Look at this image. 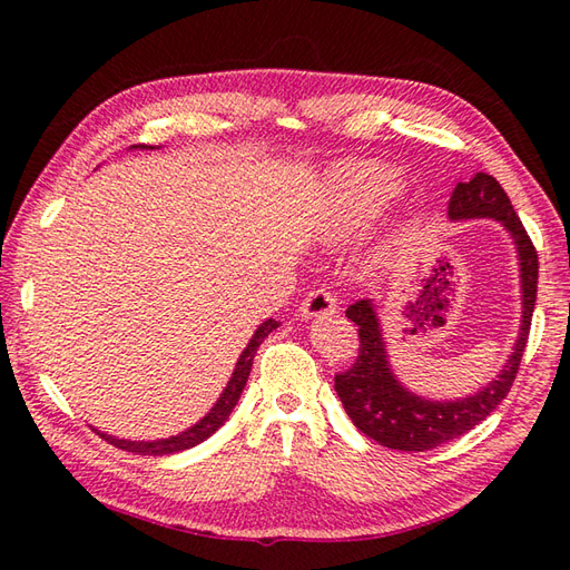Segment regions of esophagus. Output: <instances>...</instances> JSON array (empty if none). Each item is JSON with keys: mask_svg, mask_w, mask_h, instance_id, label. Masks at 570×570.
I'll return each mask as SVG.
<instances>
[{"mask_svg": "<svg viewBox=\"0 0 570 570\" xmlns=\"http://www.w3.org/2000/svg\"><path fill=\"white\" fill-rule=\"evenodd\" d=\"M337 308V298L331 294L328 286H318L304 298L301 304V318H321V316H331Z\"/></svg>", "mask_w": 570, "mask_h": 570, "instance_id": "1", "label": "esophagus"}]
</instances>
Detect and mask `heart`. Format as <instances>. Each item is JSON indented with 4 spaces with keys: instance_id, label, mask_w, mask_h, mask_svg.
Instances as JSON below:
<instances>
[{
    "instance_id": "1",
    "label": "heart",
    "mask_w": 570,
    "mask_h": 570,
    "mask_svg": "<svg viewBox=\"0 0 570 570\" xmlns=\"http://www.w3.org/2000/svg\"><path fill=\"white\" fill-rule=\"evenodd\" d=\"M402 190L399 176L390 166L374 161H347L335 166L328 178V227L333 235L367 223L384 210Z\"/></svg>"
}]
</instances>
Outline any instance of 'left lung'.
Instances as JSON below:
<instances>
[{"mask_svg": "<svg viewBox=\"0 0 570 570\" xmlns=\"http://www.w3.org/2000/svg\"><path fill=\"white\" fill-rule=\"evenodd\" d=\"M448 217L451 220L490 217V220L502 223L512 235L519 257V276H522V325H519L514 353L485 390L455 399V402H431L426 396L409 392L396 380L390 357H386L380 318L372 301L362 298L350 306L345 316L360 325V353L353 367L335 374V392L355 426L380 445L394 448V451H431V448L460 439L475 429L510 394L529 341L539 282V254L504 188L490 174H475L468 184L455 186L451 203H448Z\"/></svg>", "mask_w": 570, "mask_h": 570, "instance_id": "8db88e82", "label": "left lung"}]
</instances>
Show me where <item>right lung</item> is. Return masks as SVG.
<instances>
[{"mask_svg": "<svg viewBox=\"0 0 570 570\" xmlns=\"http://www.w3.org/2000/svg\"><path fill=\"white\" fill-rule=\"evenodd\" d=\"M141 149H154V147H141ZM274 328H278V323L274 318H269V321H264L257 331H254L252 341L247 343L245 350H242L233 377H229L220 399H217L215 406L196 423V426H190L188 431L178 433V435H171V439H159V441H125V439H115V435H107V433L98 431L100 439L112 443L115 448H122V451L137 453V455H171L178 451H186V448L198 445L205 439H210V435L229 419V414H233L235 404L239 402V394H242V390H245V384L249 380L252 360H254V355H257V347L264 343V337L269 335Z\"/></svg>", "mask_w": 570, "mask_h": 570, "instance_id": "add662e5", "label": "right lung"}]
</instances>
